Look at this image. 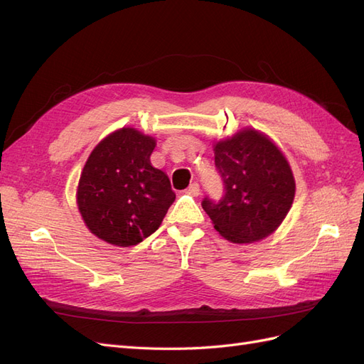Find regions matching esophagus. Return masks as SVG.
<instances>
[{
    "mask_svg": "<svg viewBox=\"0 0 364 364\" xmlns=\"http://www.w3.org/2000/svg\"><path fill=\"white\" fill-rule=\"evenodd\" d=\"M186 194H190V196H193V197H197L200 194V186H199V183L197 182H194V183H191L188 188H186V191H185Z\"/></svg>",
    "mask_w": 364,
    "mask_h": 364,
    "instance_id": "esophagus-1",
    "label": "esophagus"
}]
</instances>
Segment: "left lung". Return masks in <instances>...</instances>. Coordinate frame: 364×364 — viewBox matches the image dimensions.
I'll return each mask as SVG.
<instances>
[{"instance_id": "left-lung-1", "label": "left lung", "mask_w": 364, "mask_h": 364, "mask_svg": "<svg viewBox=\"0 0 364 364\" xmlns=\"http://www.w3.org/2000/svg\"><path fill=\"white\" fill-rule=\"evenodd\" d=\"M214 155L225 193L218 200L206 196L202 208L215 230L232 243H253L270 235L294 199L287 159L252 129L218 142Z\"/></svg>"}]
</instances>
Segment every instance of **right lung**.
<instances>
[{
  "mask_svg": "<svg viewBox=\"0 0 364 364\" xmlns=\"http://www.w3.org/2000/svg\"><path fill=\"white\" fill-rule=\"evenodd\" d=\"M156 142L123 127L87 158L77 203L92 234L115 246H136L162 223L176 194L168 176L151 165Z\"/></svg>",
  "mask_w": 364,
  "mask_h": 364,
  "instance_id": "obj_1",
  "label": "right lung"
}]
</instances>
